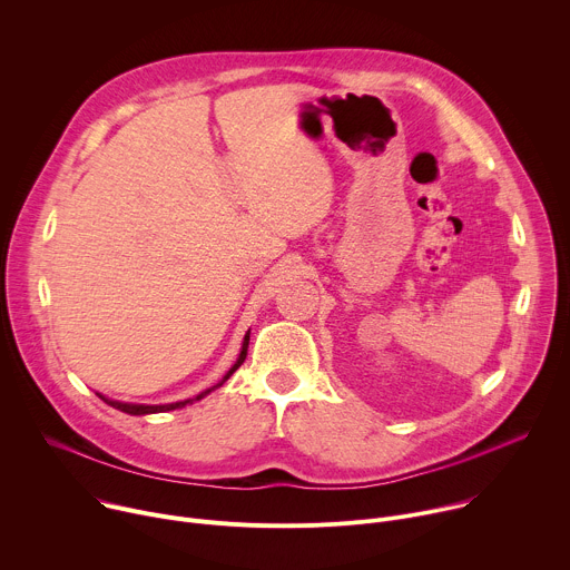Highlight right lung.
<instances>
[{"mask_svg":"<svg viewBox=\"0 0 570 570\" xmlns=\"http://www.w3.org/2000/svg\"><path fill=\"white\" fill-rule=\"evenodd\" d=\"M248 343H250V330L246 332V336H243V343H240V352H238V358L234 361V365L225 372V376L216 383V385H212V387H207V390H203L200 394H196V396H191V399H185V401H174V403H128V401H117V399H108L106 394H99L108 405H112V409H117V411H121V413H126V415H153V413H167V411H178V409H185V405H189V403H194V401H200L203 396H207L209 392H214L216 387H220L238 367H240V363L246 361V356H248Z\"/></svg>","mask_w":570,"mask_h":570,"instance_id":"add662e5","label":"right lung"}]
</instances>
